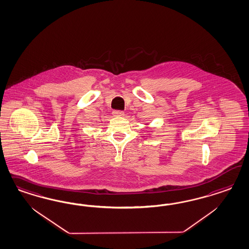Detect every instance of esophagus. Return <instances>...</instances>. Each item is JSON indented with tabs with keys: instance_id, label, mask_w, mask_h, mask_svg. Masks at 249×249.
I'll use <instances>...</instances> for the list:
<instances>
[{
	"instance_id": "34e87169",
	"label": "esophagus",
	"mask_w": 249,
	"mask_h": 249,
	"mask_svg": "<svg viewBox=\"0 0 249 249\" xmlns=\"http://www.w3.org/2000/svg\"><path fill=\"white\" fill-rule=\"evenodd\" d=\"M113 115L116 117H122V116H124V112L121 110H114Z\"/></svg>"
}]
</instances>
